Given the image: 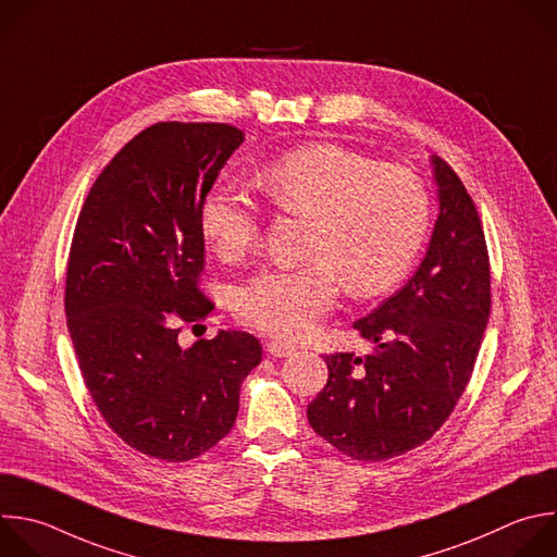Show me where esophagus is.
Returning <instances> with one entry per match:
<instances>
[{"mask_svg":"<svg viewBox=\"0 0 557 557\" xmlns=\"http://www.w3.org/2000/svg\"><path fill=\"white\" fill-rule=\"evenodd\" d=\"M267 351L271 356H275V358H286V356H290L295 351V347L288 345V343H282V341H269L267 343Z\"/></svg>","mask_w":557,"mask_h":557,"instance_id":"1","label":"esophagus"}]
</instances>
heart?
Segmentation results:
<instances>
[{
	"label": "heart",
	"mask_w": 557,
	"mask_h": 557,
	"mask_svg": "<svg viewBox=\"0 0 557 557\" xmlns=\"http://www.w3.org/2000/svg\"><path fill=\"white\" fill-rule=\"evenodd\" d=\"M256 183L275 208L312 216L308 264L260 271L236 290L240 319L280 338L312 332L336 306L343 282L356 297L394 288L429 234L422 181L338 144L293 148L267 163ZM199 230L219 258L234 262L258 245L260 214L236 185L219 181L201 201Z\"/></svg>",
	"instance_id": "1"
}]
</instances>
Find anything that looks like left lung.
<instances>
[{
  "label": "left lung",
  "instance_id": "1",
  "mask_svg": "<svg viewBox=\"0 0 557 557\" xmlns=\"http://www.w3.org/2000/svg\"><path fill=\"white\" fill-rule=\"evenodd\" d=\"M440 214L411 280L354 330L376 345L364 358L325 356L327 383L308 405L317 435L358 461L422 446L448 420L490 321V260L476 208L455 170L431 157Z\"/></svg>",
  "mask_w": 557,
  "mask_h": 557
}]
</instances>
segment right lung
Returning <instances> with one entry per match:
<instances>
[{
    "mask_svg": "<svg viewBox=\"0 0 557 557\" xmlns=\"http://www.w3.org/2000/svg\"><path fill=\"white\" fill-rule=\"evenodd\" d=\"M245 133L214 122H159L100 172L81 210L65 282L67 330L107 424L135 450L188 461L234 426L243 381L262 360L249 332L178 345V321L214 304L199 210Z\"/></svg>",
    "mask_w": 557,
    "mask_h": 557,
    "instance_id": "obj_1",
    "label": "right lung"
}]
</instances>
